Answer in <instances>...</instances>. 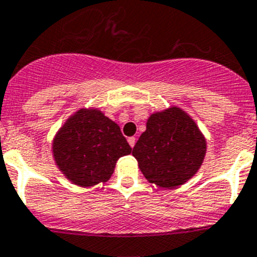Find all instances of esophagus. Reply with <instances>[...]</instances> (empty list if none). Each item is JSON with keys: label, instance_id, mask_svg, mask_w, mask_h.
I'll use <instances>...</instances> for the list:
<instances>
[{"label": "esophagus", "instance_id": "34e87169", "mask_svg": "<svg viewBox=\"0 0 257 257\" xmlns=\"http://www.w3.org/2000/svg\"><path fill=\"white\" fill-rule=\"evenodd\" d=\"M136 142H137V138H134V137H131V138H128V143H129V146L132 147V148L136 146Z\"/></svg>", "mask_w": 257, "mask_h": 257}]
</instances>
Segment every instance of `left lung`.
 Returning a JSON list of instances; mask_svg holds the SVG:
<instances>
[{
	"label": "left lung",
	"mask_w": 257,
	"mask_h": 257,
	"mask_svg": "<svg viewBox=\"0 0 257 257\" xmlns=\"http://www.w3.org/2000/svg\"><path fill=\"white\" fill-rule=\"evenodd\" d=\"M207 143L196 121L178 106L151 114L133 157L149 183L176 188L198 172Z\"/></svg>",
	"instance_id": "left-lung-1"
}]
</instances>
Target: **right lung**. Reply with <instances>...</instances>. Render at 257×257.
Returning <instances> with one entry per match:
<instances>
[{
  "instance_id": "add662e5",
  "label": "right lung",
  "mask_w": 257,
  "mask_h": 257,
  "mask_svg": "<svg viewBox=\"0 0 257 257\" xmlns=\"http://www.w3.org/2000/svg\"><path fill=\"white\" fill-rule=\"evenodd\" d=\"M51 151L61 173L84 188L108 182L118 159L132 153L118 124L98 108L71 114L55 134Z\"/></svg>"
}]
</instances>
